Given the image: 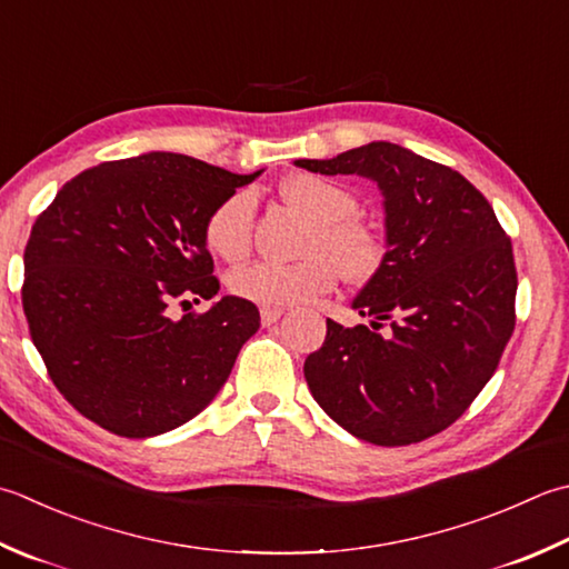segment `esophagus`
<instances>
[{"instance_id": "34e87169", "label": "esophagus", "mask_w": 569, "mask_h": 569, "mask_svg": "<svg viewBox=\"0 0 569 569\" xmlns=\"http://www.w3.org/2000/svg\"><path fill=\"white\" fill-rule=\"evenodd\" d=\"M281 316H283L281 308H261V326L271 328L273 322L281 320Z\"/></svg>"}]
</instances>
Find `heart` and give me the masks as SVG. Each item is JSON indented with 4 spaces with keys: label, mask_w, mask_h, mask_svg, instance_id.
I'll use <instances>...</instances> for the list:
<instances>
[{
    "label": "heart",
    "mask_w": 569,
    "mask_h": 569,
    "mask_svg": "<svg viewBox=\"0 0 569 569\" xmlns=\"http://www.w3.org/2000/svg\"><path fill=\"white\" fill-rule=\"evenodd\" d=\"M288 202L303 209L313 221L303 261H253L231 273L229 288L239 298L266 308L306 303L332 291L342 273L365 283L385 266V241L372 224L355 211L360 202L348 187L316 174H296L281 187ZM253 197L237 192L211 211L204 227L207 247L227 261H239L251 247Z\"/></svg>",
    "instance_id": "obj_1"
}]
</instances>
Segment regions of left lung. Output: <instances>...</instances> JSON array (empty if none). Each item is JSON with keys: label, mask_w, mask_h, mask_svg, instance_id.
I'll return each mask as SVG.
<instances>
[{"label": "left lung", "mask_w": 569, "mask_h": 569, "mask_svg": "<svg viewBox=\"0 0 569 569\" xmlns=\"http://www.w3.org/2000/svg\"><path fill=\"white\" fill-rule=\"evenodd\" d=\"M296 164L367 177L385 197V266L352 300L372 322L342 328L328 318L326 342L303 365L310 392L362 441H425L469 409L513 336L508 233L463 174L402 144L380 140Z\"/></svg>", "instance_id": "1"}]
</instances>
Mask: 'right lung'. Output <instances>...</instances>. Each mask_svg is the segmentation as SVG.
Returning <instances> with one entry per match:
<instances>
[{
    "label": "right lung",
    "instance_id": "right-lung-1",
    "mask_svg": "<svg viewBox=\"0 0 569 569\" xmlns=\"http://www.w3.org/2000/svg\"><path fill=\"white\" fill-rule=\"evenodd\" d=\"M233 174L177 152L100 162L66 182L24 249L21 306L56 389L98 427L158 437L197 417L261 326L251 300L219 293L204 227Z\"/></svg>",
    "mask_w": 569,
    "mask_h": 569
}]
</instances>
